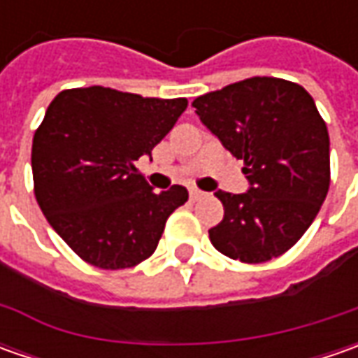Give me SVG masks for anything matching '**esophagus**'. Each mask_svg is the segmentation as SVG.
I'll list each match as a JSON object with an SVG mask.
<instances>
[{
  "mask_svg": "<svg viewBox=\"0 0 358 358\" xmlns=\"http://www.w3.org/2000/svg\"><path fill=\"white\" fill-rule=\"evenodd\" d=\"M189 193H191V199H193V201H199V199H203V197H205V193H203V191H199V189H195V187H193V189H191Z\"/></svg>",
  "mask_w": 358,
  "mask_h": 358,
  "instance_id": "obj_1",
  "label": "esophagus"
}]
</instances>
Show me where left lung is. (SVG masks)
<instances>
[{"instance_id": "1", "label": "left lung", "mask_w": 358, "mask_h": 358, "mask_svg": "<svg viewBox=\"0 0 358 358\" xmlns=\"http://www.w3.org/2000/svg\"><path fill=\"white\" fill-rule=\"evenodd\" d=\"M201 123L245 161L247 193L217 191L223 221L209 229L219 253L265 263L310 227L331 183L329 131L301 85L251 77L193 101Z\"/></svg>"}]
</instances>
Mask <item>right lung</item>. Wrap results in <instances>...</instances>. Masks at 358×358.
Listing matches in <instances>:
<instances>
[{
  "mask_svg": "<svg viewBox=\"0 0 358 358\" xmlns=\"http://www.w3.org/2000/svg\"><path fill=\"white\" fill-rule=\"evenodd\" d=\"M185 97L83 87L62 91L34 135L35 199L83 261L129 268L157 249L169 215L187 199L185 187L153 193L135 167L173 129Z\"/></svg>",
  "mask_w": 358,
  "mask_h": 358,
  "instance_id": "obj_1",
  "label": "right lung"
}]
</instances>
